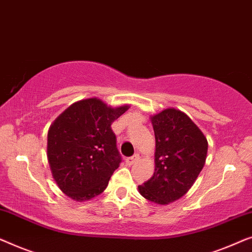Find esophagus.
I'll use <instances>...</instances> for the list:
<instances>
[{
  "label": "esophagus",
  "instance_id": "1",
  "mask_svg": "<svg viewBox=\"0 0 252 252\" xmlns=\"http://www.w3.org/2000/svg\"><path fill=\"white\" fill-rule=\"evenodd\" d=\"M138 160H139V155H133V157H131V158H126V164L127 165H132L133 163H136Z\"/></svg>",
  "mask_w": 252,
  "mask_h": 252
}]
</instances>
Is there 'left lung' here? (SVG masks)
I'll use <instances>...</instances> for the list:
<instances>
[{
	"label": "left lung",
	"mask_w": 252,
	"mask_h": 252,
	"mask_svg": "<svg viewBox=\"0 0 252 252\" xmlns=\"http://www.w3.org/2000/svg\"><path fill=\"white\" fill-rule=\"evenodd\" d=\"M155 134L153 177L138 192L157 204H169L190 189L207 160L208 140L189 115L165 108L151 116Z\"/></svg>",
	"instance_id": "left-lung-1"
}]
</instances>
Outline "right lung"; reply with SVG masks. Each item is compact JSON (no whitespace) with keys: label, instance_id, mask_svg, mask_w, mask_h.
I'll use <instances>...</instances> for the list:
<instances>
[{"label":"right lung","instance_id":"1","mask_svg":"<svg viewBox=\"0 0 252 252\" xmlns=\"http://www.w3.org/2000/svg\"><path fill=\"white\" fill-rule=\"evenodd\" d=\"M129 107H112L95 97L82 99L49 127V166L60 190L69 198L89 201L107 187L121 162L111 126Z\"/></svg>","mask_w":252,"mask_h":252}]
</instances>
